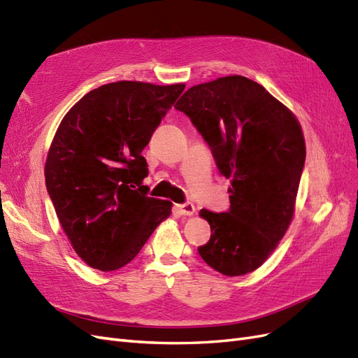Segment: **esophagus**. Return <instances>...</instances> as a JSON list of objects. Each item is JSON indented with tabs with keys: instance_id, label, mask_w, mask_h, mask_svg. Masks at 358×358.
I'll list each match as a JSON object with an SVG mask.
<instances>
[{
	"instance_id": "1",
	"label": "esophagus",
	"mask_w": 358,
	"mask_h": 358,
	"mask_svg": "<svg viewBox=\"0 0 358 358\" xmlns=\"http://www.w3.org/2000/svg\"><path fill=\"white\" fill-rule=\"evenodd\" d=\"M176 210L180 215L191 216V215H194V212H196V206H194L189 201H187V203H183V204H176Z\"/></svg>"
}]
</instances>
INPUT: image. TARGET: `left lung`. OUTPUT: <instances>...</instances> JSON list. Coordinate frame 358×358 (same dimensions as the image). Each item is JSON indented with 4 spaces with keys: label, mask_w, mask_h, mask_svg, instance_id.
Instances as JSON below:
<instances>
[{
    "label": "left lung",
    "mask_w": 358,
    "mask_h": 358,
    "mask_svg": "<svg viewBox=\"0 0 358 358\" xmlns=\"http://www.w3.org/2000/svg\"><path fill=\"white\" fill-rule=\"evenodd\" d=\"M175 109L191 119L231 182L229 210H200L212 234L199 254L227 276L254 272L294 213L306 158L301 127L282 103L243 76L192 86Z\"/></svg>",
    "instance_id": "obj_1"
}]
</instances>
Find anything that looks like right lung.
Wrapping results in <instances>:
<instances>
[{
	"mask_svg": "<svg viewBox=\"0 0 358 358\" xmlns=\"http://www.w3.org/2000/svg\"><path fill=\"white\" fill-rule=\"evenodd\" d=\"M183 90V83H107L61 121L46 159V188L64 233L88 266L124 267L170 216L171 203L148 197L142 185V150Z\"/></svg>",
	"mask_w": 358,
	"mask_h": 358,
	"instance_id": "right-lung-1",
	"label": "right lung"
}]
</instances>
